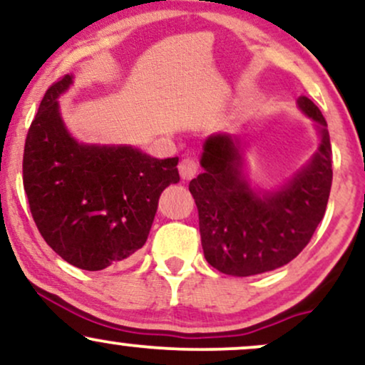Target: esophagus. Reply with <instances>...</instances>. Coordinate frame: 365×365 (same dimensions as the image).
<instances>
[{"mask_svg": "<svg viewBox=\"0 0 365 365\" xmlns=\"http://www.w3.org/2000/svg\"><path fill=\"white\" fill-rule=\"evenodd\" d=\"M178 171H180V177L183 180H190L194 178L197 171H199V165H197V161L192 160V158H183L178 165Z\"/></svg>", "mask_w": 365, "mask_h": 365, "instance_id": "obj_1", "label": "esophagus"}]
</instances>
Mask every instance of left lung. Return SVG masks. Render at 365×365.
I'll return each mask as SVG.
<instances>
[{
    "instance_id": "left-lung-1",
    "label": "left lung",
    "mask_w": 365,
    "mask_h": 365,
    "mask_svg": "<svg viewBox=\"0 0 365 365\" xmlns=\"http://www.w3.org/2000/svg\"><path fill=\"white\" fill-rule=\"evenodd\" d=\"M297 103L318 124L322 143L313 160L277 192L258 195L250 188L241 175L238 139L216 134L205 140L204 173L188 190L199 210L205 260L222 274L248 277L285 265L304 250L324 216L333 180L327 120L308 96Z\"/></svg>"
}]
</instances>
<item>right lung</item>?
<instances>
[{
	"mask_svg": "<svg viewBox=\"0 0 365 365\" xmlns=\"http://www.w3.org/2000/svg\"><path fill=\"white\" fill-rule=\"evenodd\" d=\"M66 74L43 95L24 149V188L35 226L63 260L103 270L146 243L161 192L177 183L178 158L130 146L80 144L59 113Z\"/></svg>",
	"mask_w": 365,
	"mask_h": 365,
	"instance_id": "right-lung-1",
	"label": "right lung"
}]
</instances>
